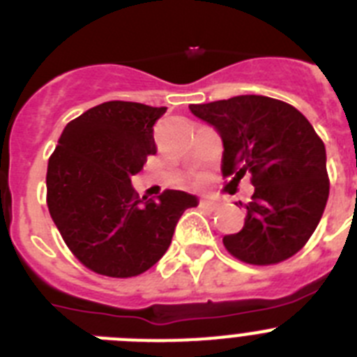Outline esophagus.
I'll return each mask as SVG.
<instances>
[{
  "label": "esophagus",
  "mask_w": 357,
  "mask_h": 357,
  "mask_svg": "<svg viewBox=\"0 0 357 357\" xmlns=\"http://www.w3.org/2000/svg\"><path fill=\"white\" fill-rule=\"evenodd\" d=\"M200 206H202V207H206V209L214 211V209H218V202H214L213 198H202Z\"/></svg>",
  "instance_id": "34e87169"
}]
</instances>
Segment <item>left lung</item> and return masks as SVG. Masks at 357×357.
<instances>
[{
    "label": "left lung",
    "instance_id": "8db88e82",
    "mask_svg": "<svg viewBox=\"0 0 357 357\" xmlns=\"http://www.w3.org/2000/svg\"><path fill=\"white\" fill-rule=\"evenodd\" d=\"M220 134L222 172L252 175L245 225L223 238L248 264H275L304 247L329 198L326 146L313 125L288 103L259 94L189 105Z\"/></svg>",
    "mask_w": 357,
    "mask_h": 357
}]
</instances>
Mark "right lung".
<instances>
[{"mask_svg": "<svg viewBox=\"0 0 357 357\" xmlns=\"http://www.w3.org/2000/svg\"><path fill=\"white\" fill-rule=\"evenodd\" d=\"M166 107L105 102L68 123L48 162V209L69 250L107 277H134L166 254L198 198L166 189L139 198L132 176L155 155L153 125Z\"/></svg>", "mask_w": 357, "mask_h": 357, "instance_id": "right-lung-1", "label": "right lung"}]
</instances>
